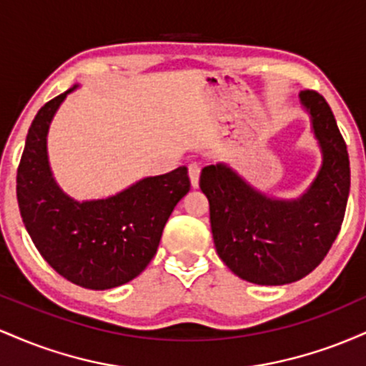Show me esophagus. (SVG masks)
Listing matches in <instances>:
<instances>
[{
	"mask_svg": "<svg viewBox=\"0 0 366 366\" xmlns=\"http://www.w3.org/2000/svg\"><path fill=\"white\" fill-rule=\"evenodd\" d=\"M187 172H189V180H191V186L197 187V184H199V174H201L199 165H197V163H191V165L187 167Z\"/></svg>",
	"mask_w": 366,
	"mask_h": 366,
	"instance_id": "obj_1",
	"label": "esophagus"
}]
</instances>
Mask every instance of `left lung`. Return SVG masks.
<instances>
[{
  "instance_id": "8db88e82",
  "label": "left lung",
  "mask_w": 366,
  "mask_h": 366,
  "mask_svg": "<svg viewBox=\"0 0 366 366\" xmlns=\"http://www.w3.org/2000/svg\"><path fill=\"white\" fill-rule=\"evenodd\" d=\"M300 96L323 153L322 170L305 196L270 199L224 163L201 172L217 253L247 282L282 285L303 279L329 253L346 213L351 184L346 141L320 92L305 89Z\"/></svg>"
}]
</instances>
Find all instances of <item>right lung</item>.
<instances>
[{"mask_svg": "<svg viewBox=\"0 0 366 366\" xmlns=\"http://www.w3.org/2000/svg\"><path fill=\"white\" fill-rule=\"evenodd\" d=\"M70 91L46 103L32 120L16 170V199L25 229L49 267L81 287L103 291L148 267L191 180L186 167H179L108 199L77 203L63 194L49 172L46 134Z\"/></svg>", "mask_w": 366, "mask_h": 366, "instance_id": "1", "label": "right lung"}]
</instances>
